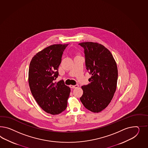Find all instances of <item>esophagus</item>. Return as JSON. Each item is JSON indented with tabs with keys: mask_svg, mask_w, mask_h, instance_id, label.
Returning a JSON list of instances; mask_svg holds the SVG:
<instances>
[{
	"mask_svg": "<svg viewBox=\"0 0 148 148\" xmlns=\"http://www.w3.org/2000/svg\"><path fill=\"white\" fill-rule=\"evenodd\" d=\"M78 87H79V85H78V84H76V85H70V87L72 88V89L77 88Z\"/></svg>",
	"mask_w": 148,
	"mask_h": 148,
	"instance_id": "esophagus-1",
	"label": "esophagus"
}]
</instances>
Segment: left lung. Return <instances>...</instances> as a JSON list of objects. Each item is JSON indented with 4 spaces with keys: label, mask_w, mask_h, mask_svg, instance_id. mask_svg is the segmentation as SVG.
Masks as SVG:
<instances>
[{
    "label": "left lung",
    "mask_w": 148,
    "mask_h": 148,
    "mask_svg": "<svg viewBox=\"0 0 148 148\" xmlns=\"http://www.w3.org/2000/svg\"><path fill=\"white\" fill-rule=\"evenodd\" d=\"M84 48L86 67L92 77L90 82L81 88L84 92L80 100L90 112H99L111 102L116 92L118 70L111 52L97 42L79 44Z\"/></svg>",
    "instance_id": "8db88e82"
}]
</instances>
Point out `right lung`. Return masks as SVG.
Listing matches in <instances>:
<instances>
[{
    "label": "right lung",
    "instance_id": "right-lung-1",
    "mask_svg": "<svg viewBox=\"0 0 148 148\" xmlns=\"http://www.w3.org/2000/svg\"><path fill=\"white\" fill-rule=\"evenodd\" d=\"M68 44H54L33 57L28 71V84L32 95L42 110L52 115L64 111L67 106L70 88L61 80L58 68L64 49Z\"/></svg>",
    "mask_w": 148,
    "mask_h": 148
}]
</instances>
